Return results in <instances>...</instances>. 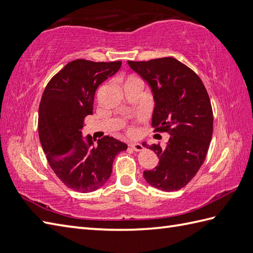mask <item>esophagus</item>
<instances>
[{
	"label": "esophagus",
	"instance_id": "obj_1",
	"mask_svg": "<svg viewBox=\"0 0 253 253\" xmlns=\"http://www.w3.org/2000/svg\"><path fill=\"white\" fill-rule=\"evenodd\" d=\"M129 145H130V148L134 151H142L143 150L142 144L139 143V142H131Z\"/></svg>",
	"mask_w": 253,
	"mask_h": 253
}]
</instances>
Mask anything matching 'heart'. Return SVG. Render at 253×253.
<instances>
[{
  "instance_id": "1",
  "label": "heart",
  "mask_w": 253,
  "mask_h": 253,
  "mask_svg": "<svg viewBox=\"0 0 253 253\" xmlns=\"http://www.w3.org/2000/svg\"><path fill=\"white\" fill-rule=\"evenodd\" d=\"M134 79H136V78H129L127 81H131V80H134ZM127 81H126V82H127Z\"/></svg>"
}]
</instances>
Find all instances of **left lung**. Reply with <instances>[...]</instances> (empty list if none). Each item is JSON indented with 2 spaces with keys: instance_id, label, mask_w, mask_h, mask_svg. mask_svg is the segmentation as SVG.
<instances>
[{
  "instance_id": "8db88e82",
  "label": "left lung",
  "mask_w": 253,
  "mask_h": 253,
  "mask_svg": "<svg viewBox=\"0 0 253 253\" xmlns=\"http://www.w3.org/2000/svg\"><path fill=\"white\" fill-rule=\"evenodd\" d=\"M128 64L151 88L155 103L152 126L170 134L166 148L142 143L160 158L154 169L143 171V177L155 189L178 191L195 177L212 138L208 92L199 76L172 57Z\"/></svg>"
}]
</instances>
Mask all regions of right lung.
Wrapping results in <instances>:
<instances>
[{
  "instance_id": "1",
  "label": "right lung",
  "mask_w": 253,
  "mask_h": 253,
  "mask_svg": "<svg viewBox=\"0 0 253 253\" xmlns=\"http://www.w3.org/2000/svg\"><path fill=\"white\" fill-rule=\"evenodd\" d=\"M121 61L69 62L47 84L39 108V137L50 168L64 185L80 193L101 187L112 173L115 156L127 144L104 136L93 143L82 133L92 114L95 92L114 75Z\"/></svg>"
}]
</instances>
